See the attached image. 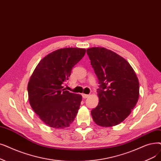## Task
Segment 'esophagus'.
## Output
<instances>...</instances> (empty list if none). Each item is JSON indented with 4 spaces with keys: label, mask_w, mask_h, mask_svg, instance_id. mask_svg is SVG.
Instances as JSON below:
<instances>
[{
    "label": "esophagus",
    "mask_w": 161,
    "mask_h": 161,
    "mask_svg": "<svg viewBox=\"0 0 161 161\" xmlns=\"http://www.w3.org/2000/svg\"><path fill=\"white\" fill-rule=\"evenodd\" d=\"M89 96V95H86V94H82V97L83 99H86Z\"/></svg>",
    "instance_id": "34e87169"
}]
</instances>
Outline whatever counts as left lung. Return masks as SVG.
Returning a JSON list of instances; mask_svg holds the SVG:
<instances>
[{"label":"left lung","mask_w":161,"mask_h":161,"mask_svg":"<svg viewBox=\"0 0 161 161\" xmlns=\"http://www.w3.org/2000/svg\"><path fill=\"white\" fill-rule=\"evenodd\" d=\"M98 80L99 102L91 111L93 121L102 127L118 125L126 118L139 99L137 77L128 62L103 47L87 49Z\"/></svg>","instance_id":"left-lung-1"}]
</instances>
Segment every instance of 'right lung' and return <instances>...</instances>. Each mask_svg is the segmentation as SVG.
Instances as JSON below:
<instances>
[{"instance_id":"right-lung-1","label":"right lung","mask_w":161,"mask_h":161,"mask_svg":"<svg viewBox=\"0 0 161 161\" xmlns=\"http://www.w3.org/2000/svg\"><path fill=\"white\" fill-rule=\"evenodd\" d=\"M86 50L64 48L47 55L36 66L27 85L30 105L40 119L55 128L69 127L78 113L82 97L63 84Z\"/></svg>"}]
</instances>
